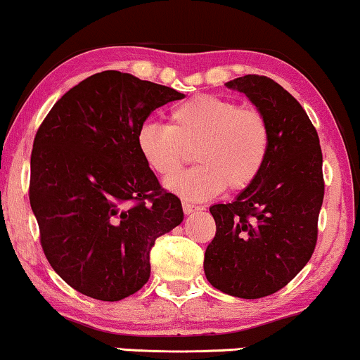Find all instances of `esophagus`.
Returning a JSON list of instances; mask_svg holds the SVG:
<instances>
[{
    "label": "esophagus",
    "instance_id": "34e87169",
    "mask_svg": "<svg viewBox=\"0 0 360 360\" xmlns=\"http://www.w3.org/2000/svg\"><path fill=\"white\" fill-rule=\"evenodd\" d=\"M181 206H184V213L185 214H193V213H196V211L203 210V206L188 203V201H184V205H181Z\"/></svg>",
    "mask_w": 360,
    "mask_h": 360
}]
</instances>
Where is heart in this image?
<instances>
[{
    "mask_svg": "<svg viewBox=\"0 0 360 360\" xmlns=\"http://www.w3.org/2000/svg\"><path fill=\"white\" fill-rule=\"evenodd\" d=\"M136 141L142 159L160 176L173 175L195 148L199 165L165 186L186 200H205L228 185L243 190L254 184L269 157L270 126L257 108L198 95L172 108L169 124L144 122Z\"/></svg>",
    "mask_w": 360,
    "mask_h": 360,
    "instance_id": "1",
    "label": "heart"
}]
</instances>
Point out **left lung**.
Wrapping results in <instances>:
<instances>
[{"instance_id":"8db88e82","label":"left lung","mask_w":360,"mask_h":360,"mask_svg":"<svg viewBox=\"0 0 360 360\" xmlns=\"http://www.w3.org/2000/svg\"><path fill=\"white\" fill-rule=\"evenodd\" d=\"M244 93L270 126L267 162L233 203L213 205L216 234L205 275L231 297L255 300L283 288L311 259L323 205L319 137L302 105L272 78L226 83Z\"/></svg>"}]
</instances>
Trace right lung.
Masks as SVG:
<instances>
[{
  "mask_svg": "<svg viewBox=\"0 0 360 360\" xmlns=\"http://www.w3.org/2000/svg\"><path fill=\"white\" fill-rule=\"evenodd\" d=\"M181 98L106 70L70 88L37 129L29 201L49 264L77 292L103 302L136 293L155 239L184 221L136 141L155 108Z\"/></svg>",
  "mask_w": 360,
  "mask_h": 360,
  "instance_id": "add662e5",
  "label": "right lung"
}]
</instances>
